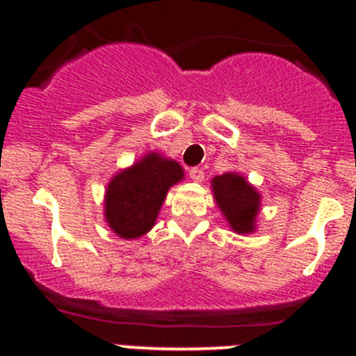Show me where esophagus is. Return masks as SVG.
I'll use <instances>...</instances> for the list:
<instances>
[{
    "label": "esophagus",
    "mask_w": 356,
    "mask_h": 356,
    "mask_svg": "<svg viewBox=\"0 0 356 356\" xmlns=\"http://www.w3.org/2000/svg\"><path fill=\"white\" fill-rule=\"evenodd\" d=\"M189 177H191V181L201 182L204 177V172L201 170V168H191V170H189Z\"/></svg>",
    "instance_id": "esophagus-1"
}]
</instances>
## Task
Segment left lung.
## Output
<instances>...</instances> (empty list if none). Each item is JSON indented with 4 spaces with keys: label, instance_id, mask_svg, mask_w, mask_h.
Listing matches in <instances>:
<instances>
[{
    "label": "left lung",
    "instance_id": "obj_1",
    "mask_svg": "<svg viewBox=\"0 0 356 356\" xmlns=\"http://www.w3.org/2000/svg\"><path fill=\"white\" fill-rule=\"evenodd\" d=\"M211 191L218 210L236 234H251L257 231L261 195L245 175L225 172L211 179Z\"/></svg>",
    "mask_w": 356,
    "mask_h": 356
}]
</instances>
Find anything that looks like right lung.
Returning <instances> with one entry per match:
<instances>
[{"instance_id": "right-lung-1", "label": "right lung", "mask_w": 356, "mask_h": 356, "mask_svg": "<svg viewBox=\"0 0 356 356\" xmlns=\"http://www.w3.org/2000/svg\"><path fill=\"white\" fill-rule=\"evenodd\" d=\"M184 179V168L156 152L146 153L110 179L103 215L110 231L131 241L148 234L172 186Z\"/></svg>"}]
</instances>
